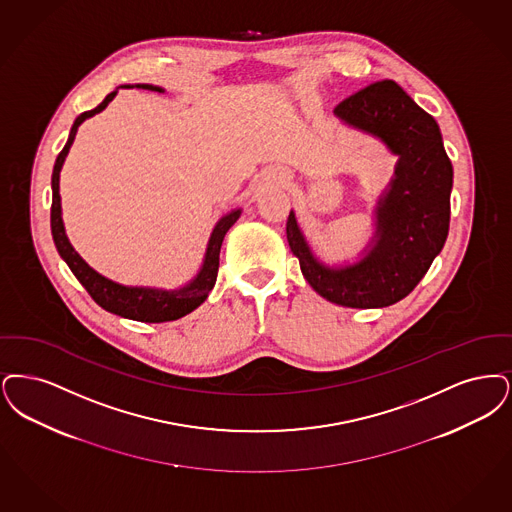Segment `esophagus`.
I'll return each instance as SVG.
<instances>
[{"mask_svg": "<svg viewBox=\"0 0 512 512\" xmlns=\"http://www.w3.org/2000/svg\"><path fill=\"white\" fill-rule=\"evenodd\" d=\"M269 179H271V181H281L283 176H281V172H271V174H269Z\"/></svg>", "mask_w": 512, "mask_h": 512, "instance_id": "1", "label": "esophagus"}]
</instances>
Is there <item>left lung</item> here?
I'll return each instance as SVG.
<instances>
[{"mask_svg":"<svg viewBox=\"0 0 512 512\" xmlns=\"http://www.w3.org/2000/svg\"><path fill=\"white\" fill-rule=\"evenodd\" d=\"M334 114L398 156L373 208V235L356 258L329 264L313 252L290 210L287 241L319 296L344 308H386L419 285L444 248L453 166L438 122L392 80L357 91Z\"/></svg>","mask_w":512,"mask_h":512,"instance_id":"left-lung-1","label":"left lung"}]
</instances>
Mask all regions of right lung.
Returning a JSON list of instances; mask_svg holds the SVG:
<instances>
[{
    "mask_svg": "<svg viewBox=\"0 0 512 512\" xmlns=\"http://www.w3.org/2000/svg\"><path fill=\"white\" fill-rule=\"evenodd\" d=\"M120 88L149 89L164 93L166 89L153 84H124ZM109 93L101 105H97L93 111L82 112L68 134L67 145L57 156L51 176V191H53V202H51V235L57 246L59 256L67 262L70 271L76 275V279L82 283V287L88 290L91 298L107 312L143 321V323H164V321H176L179 317L197 310L200 304L208 298L210 290L216 285L218 277V266H220V250H222L223 237L233 227L243 214V208H233L225 212L222 218L212 227V233L206 243V252L202 258L197 275L187 281L185 285L176 289H162V287H147V285H124L118 281H112L99 273L97 269L89 266L88 262L76 252V248L70 245L67 237V229L63 222V208H61V193H59V181H61V170L67 160L68 151L74 143L76 132L80 124H84L88 118L105 111L107 105L116 97L118 89Z\"/></svg>",
    "mask_w": 512,
    "mask_h": 512,
    "instance_id": "obj_1",
    "label": "right lung"
}]
</instances>
